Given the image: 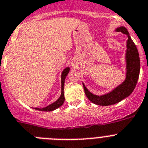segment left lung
<instances>
[{
    "label": "left lung",
    "mask_w": 148,
    "mask_h": 148,
    "mask_svg": "<svg viewBox=\"0 0 148 148\" xmlns=\"http://www.w3.org/2000/svg\"><path fill=\"white\" fill-rule=\"evenodd\" d=\"M116 31L121 32L127 36L128 40L127 44V77L124 82L119 85L110 93L104 95L97 96L93 95L88 91L83 84L85 94L91 102L100 106H110L120 102L123 99L126 98L133 92L136 83L138 81L140 72V60L138 50L133 41L131 39L127 29L124 27H121L116 29Z\"/></svg>",
    "instance_id": "1"
}]
</instances>
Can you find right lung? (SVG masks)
I'll list each match as a JSON object with an SVG mask.
<instances>
[{
	"instance_id": "obj_1",
	"label": "right lung",
	"mask_w": 148,
	"mask_h": 148,
	"mask_svg": "<svg viewBox=\"0 0 148 148\" xmlns=\"http://www.w3.org/2000/svg\"><path fill=\"white\" fill-rule=\"evenodd\" d=\"M69 71H70V69L69 68H66L65 69H64V71L62 73V93L61 95H60V98L57 100L56 101H55L54 103H53L51 104H50L49 106H46L45 108H42V109H38V108H35V110H39V111H45V112H50V111H53V110H56L57 108L60 107L63 104L64 101H65V97H64V83H65V77H66V76L68 75L69 74Z\"/></svg>"
}]
</instances>
